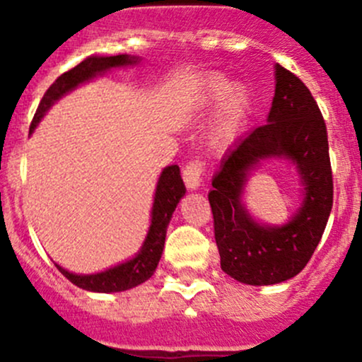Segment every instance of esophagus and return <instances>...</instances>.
<instances>
[{
    "mask_svg": "<svg viewBox=\"0 0 362 362\" xmlns=\"http://www.w3.org/2000/svg\"><path fill=\"white\" fill-rule=\"evenodd\" d=\"M204 171V160L191 159L182 170V178L189 189H198L202 184V177Z\"/></svg>",
    "mask_w": 362,
    "mask_h": 362,
    "instance_id": "obj_1",
    "label": "esophagus"
}]
</instances>
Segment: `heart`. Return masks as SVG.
<instances>
[{
  "instance_id": "b5f03b06",
  "label": "heart",
  "mask_w": 362,
  "mask_h": 362,
  "mask_svg": "<svg viewBox=\"0 0 362 362\" xmlns=\"http://www.w3.org/2000/svg\"><path fill=\"white\" fill-rule=\"evenodd\" d=\"M222 98L221 110L217 117L215 138L217 141H228L238 133L242 120L249 108V90L242 83L229 86V80L224 75H210L203 87V101L214 103Z\"/></svg>"
}]
</instances>
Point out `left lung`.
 Listing matches in <instances>:
<instances>
[{"mask_svg": "<svg viewBox=\"0 0 362 362\" xmlns=\"http://www.w3.org/2000/svg\"><path fill=\"white\" fill-rule=\"evenodd\" d=\"M275 82L268 124L229 151L208 192L221 268L249 286H272L298 275L312 259L333 208L327 129L319 105L308 87L280 64ZM275 155H286L298 166L305 202L286 226L266 228L251 221L239 198L246 171Z\"/></svg>", "mask_w": 362, "mask_h": 362, "instance_id": "8db88e82", "label": "left lung"}]
</instances>
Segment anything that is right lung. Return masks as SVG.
<instances>
[{
	"instance_id": "1",
	"label": "right lung",
	"mask_w": 362,
	"mask_h": 362,
	"mask_svg": "<svg viewBox=\"0 0 362 362\" xmlns=\"http://www.w3.org/2000/svg\"><path fill=\"white\" fill-rule=\"evenodd\" d=\"M134 63H136V57H129L126 54H119V56L110 57L93 56L87 57L80 64H76L75 68L68 69L66 73L57 76L56 82L43 94L42 101H40L38 108H36L35 117L31 120L29 131L35 129L40 119L50 108V105L56 100H59L68 90H71L73 87H76L78 83L86 82V80L93 78V76L100 75V73L107 71L110 68L126 66V64ZM184 194L185 185L180 177V168L177 164H171V166L164 168V171L159 177L158 189H156L151 229H148V235L145 238L144 247H141L140 254L136 257L127 262H122V264L115 266V268L107 269V272L96 273V275H75V273H69L56 264L57 269L66 276L69 282L75 284L76 287L93 291V293H119V291H127L140 286L145 280L151 279L154 275L156 268H158L160 254H163L164 249L168 224H170L171 215H173L175 208H177L178 202H180V198Z\"/></svg>"
}]
</instances>
